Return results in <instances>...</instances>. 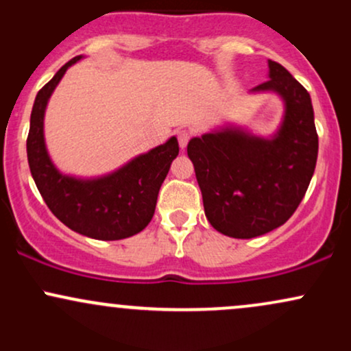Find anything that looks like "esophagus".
<instances>
[{
  "mask_svg": "<svg viewBox=\"0 0 351 351\" xmlns=\"http://www.w3.org/2000/svg\"><path fill=\"white\" fill-rule=\"evenodd\" d=\"M176 136H178L180 147L184 150V148H186L188 142H189V138H191V132H188V130H180L178 134H176Z\"/></svg>",
  "mask_w": 351,
  "mask_h": 351,
  "instance_id": "obj_1",
  "label": "esophagus"
}]
</instances>
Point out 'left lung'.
Returning a JSON list of instances; mask_svg holds the SVG:
<instances>
[{"instance_id":"1","label":"left lung","mask_w":351,"mask_h":351,"mask_svg":"<svg viewBox=\"0 0 351 351\" xmlns=\"http://www.w3.org/2000/svg\"><path fill=\"white\" fill-rule=\"evenodd\" d=\"M252 92H276L284 100V120L272 138L226 127L188 143L204 215L216 231L236 239L263 236L293 215L318 153L312 100L291 72L269 60V79Z\"/></svg>"}]
</instances>
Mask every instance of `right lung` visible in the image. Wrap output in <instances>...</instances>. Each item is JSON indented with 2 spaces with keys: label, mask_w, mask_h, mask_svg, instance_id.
I'll use <instances>...</instances> for the list:
<instances>
[{
  "label": "right lung",
  "mask_w": 351,
  "mask_h": 351,
  "mask_svg": "<svg viewBox=\"0 0 351 351\" xmlns=\"http://www.w3.org/2000/svg\"><path fill=\"white\" fill-rule=\"evenodd\" d=\"M79 59L82 56L64 64L36 95L26 142L27 162L43 199L60 223L92 239H125L152 221L160 186L180 152L178 140L171 136L167 143L100 178L80 180L62 175L46 150L44 112L59 80Z\"/></svg>",
  "instance_id": "right-lung-1"
}]
</instances>
